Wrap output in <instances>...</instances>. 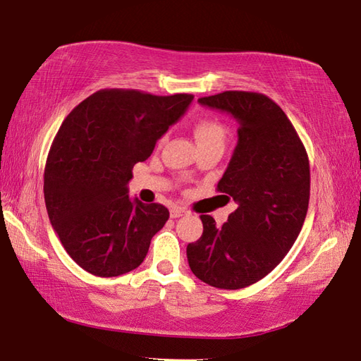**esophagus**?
Masks as SVG:
<instances>
[{"label": "esophagus", "mask_w": 361, "mask_h": 361, "mask_svg": "<svg viewBox=\"0 0 361 361\" xmlns=\"http://www.w3.org/2000/svg\"><path fill=\"white\" fill-rule=\"evenodd\" d=\"M187 210L183 207H173L171 210H169V215H171V219H179V216L185 215Z\"/></svg>", "instance_id": "34e87169"}]
</instances>
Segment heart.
Wrapping results in <instances>:
<instances>
[{"label":"heart","instance_id":"b5f03b06","mask_svg":"<svg viewBox=\"0 0 361 361\" xmlns=\"http://www.w3.org/2000/svg\"><path fill=\"white\" fill-rule=\"evenodd\" d=\"M193 133L198 146L201 145H220L224 146L228 137L226 126L221 121L214 118H202L196 122Z\"/></svg>","mask_w":361,"mask_h":361}]
</instances>
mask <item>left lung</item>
I'll list each match as a JSON object with an SVG mask.
<instances>
[{
    "instance_id": "obj_1",
    "label": "left lung",
    "mask_w": 361,
    "mask_h": 361,
    "mask_svg": "<svg viewBox=\"0 0 361 361\" xmlns=\"http://www.w3.org/2000/svg\"><path fill=\"white\" fill-rule=\"evenodd\" d=\"M198 102L239 122L237 146L216 185L237 209L223 226L201 215L202 235L188 243V265L210 286L242 289L269 275L300 234L310 202L308 154L264 94L224 91Z\"/></svg>"
}]
</instances>
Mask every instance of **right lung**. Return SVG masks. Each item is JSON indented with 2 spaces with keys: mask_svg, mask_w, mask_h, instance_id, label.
<instances>
[{
  "mask_svg": "<svg viewBox=\"0 0 361 361\" xmlns=\"http://www.w3.org/2000/svg\"><path fill=\"white\" fill-rule=\"evenodd\" d=\"M192 100V94L100 90L64 119L47 159L44 196L54 233L81 269L110 278L145 261L169 210L132 201L127 183L135 163L152 154Z\"/></svg>",
  "mask_w": 361,
  "mask_h": 361,
  "instance_id": "1",
  "label": "right lung"
}]
</instances>
